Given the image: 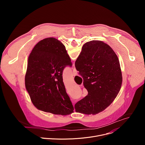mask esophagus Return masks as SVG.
Instances as JSON below:
<instances>
[{"label": "esophagus", "mask_w": 145, "mask_h": 145, "mask_svg": "<svg viewBox=\"0 0 145 145\" xmlns=\"http://www.w3.org/2000/svg\"><path fill=\"white\" fill-rule=\"evenodd\" d=\"M72 74H73V76L76 75V69H75L74 67L73 70V72H72Z\"/></svg>", "instance_id": "esophagus-1"}]
</instances>
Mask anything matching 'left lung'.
Wrapping results in <instances>:
<instances>
[{
	"mask_svg": "<svg viewBox=\"0 0 145 145\" xmlns=\"http://www.w3.org/2000/svg\"><path fill=\"white\" fill-rule=\"evenodd\" d=\"M67 66H72L71 58L57 39L45 38L33 49L27 59L25 87L38 110L61 115L73 112L63 82V72Z\"/></svg>",
	"mask_w": 145,
	"mask_h": 145,
	"instance_id": "obj_1",
	"label": "left lung"
}]
</instances>
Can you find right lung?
Instances as JSON below:
<instances>
[{
  "label": "right lung",
  "mask_w": 145,
  "mask_h": 145,
  "mask_svg": "<svg viewBox=\"0 0 145 145\" xmlns=\"http://www.w3.org/2000/svg\"><path fill=\"white\" fill-rule=\"evenodd\" d=\"M75 67L88 92L74 105L76 112L96 115L104 111L116 97L122 84L116 54L108 44L91 40L82 46Z\"/></svg>",
  "instance_id": "obj_1"
}]
</instances>
